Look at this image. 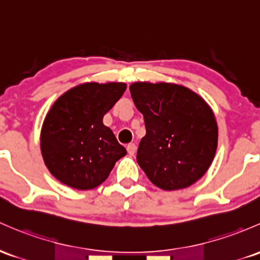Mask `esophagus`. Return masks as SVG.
Returning <instances> with one entry per match:
<instances>
[{
	"instance_id": "esophagus-1",
	"label": "esophagus",
	"mask_w": 260,
	"mask_h": 260,
	"mask_svg": "<svg viewBox=\"0 0 260 260\" xmlns=\"http://www.w3.org/2000/svg\"><path fill=\"white\" fill-rule=\"evenodd\" d=\"M136 150H137V147H136V144H133V143H129V144L127 145V152H128V154H129L131 156H133V155H135Z\"/></svg>"
}]
</instances>
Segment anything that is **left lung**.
<instances>
[{"label":"left lung","instance_id":"left-lung-1","mask_svg":"<svg viewBox=\"0 0 260 260\" xmlns=\"http://www.w3.org/2000/svg\"><path fill=\"white\" fill-rule=\"evenodd\" d=\"M144 117L145 136L137 161L155 186L179 190L204 176L215 158L218 128L205 100L190 88L167 82L129 86Z\"/></svg>","mask_w":260,"mask_h":260}]
</instances>
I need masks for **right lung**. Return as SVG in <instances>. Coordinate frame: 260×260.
Returning a JSON list of instances; mask_svg holds the SVG:
<instances>
[{
  "instance_id": "1",
  "label": "right lung",
  "mask_w": 260,
  "mask_h": 260,
  "mask_svg": "<svg viewBox=\"0 0 260 260\" xmlns=\"http://www.w3.org/2000/svg\"><path fill=\"white\" fill-rule=\"evenodd\" d=\"M124 91L123 82H87L54 102L41 133L43 159L54 178L78 190L106 180L127 150L102 119Z\"/></svg>"
}]
</instances>
